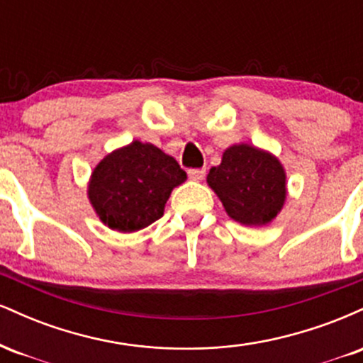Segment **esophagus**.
<instances>
[{"label":"esophagus","instance_id":"1","mask_svg":"<svg viewBox=\"0 0 363 363\" xmlns=\"http://www.w3.org/2000/svg\"><path fill=\"white\" fill-rule=\"evenodd\" d=\"M187 176H189V179H193V181H201L206 176V169H189L187 170Z\"/></svg>","mask_w":363,"mask_h":363}]
</instances>
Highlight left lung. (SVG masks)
Returning a JSON list of instances; mask_svg holds the SVG:
<instances>
[{
    "mask_svg": "<svg viewBox=\"0 0 363 363\" xmlns=\"http://www.w3.org/2000/svg\"><path fill=\"white\" fill-rule=\"evenodd\" d=\"M208 184L218 194L228 216L244 225L272 222L286 196L280 162L249 145L225 150L222 164L210 169Z\"/></svg>",
    "mask_w": 363,
    "mask_h": 363,
    "instance_id": "1",
    "label": "left lung"
}]
</instances>
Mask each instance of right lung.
<instances>
[{"label": "right lung", "instance_id": "add662e5", "mask_svg": "<svg viewBox=\"0 0 363 363\" xmlns=\"http://www.w3.org/2000/svg\"><path fill=\"white\" fill-rule=\"evenodd\" d=\"M186 181L176 158L150 143L133 141L97 165L89 198L107 227L135 232L164 215L170 191Z\"/></svg>", "mask_w": 363, "mask_h": 363}]
</instances>
